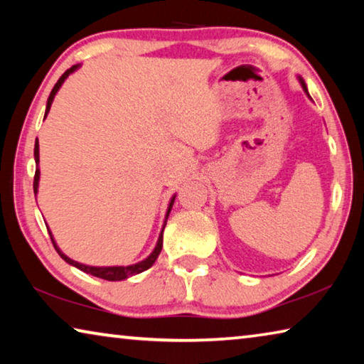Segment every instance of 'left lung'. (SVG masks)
Returning <instances> with one entry per match:
<instances>
[{
	"label": "left lung",
	"instance_id": "1",
	"mask_svg": "<svg viewBox=\"0 0 364 364\" xmlns=\"http://www.w3.org/2000/svg\"><path fill=\"white\" fill-rule=\"evenodd\" d=\"M300 83H301V86H304V90L306 91V86H305V83H304V80H301V78H300ZM306 95H308V91H306Z\"/></svg>",
	"mask_w": 364,
	"mask_h": 364
}]
</instances>
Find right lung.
Segmentation results:
<instances>
[{
	"label": "right lung",
	"mask_w": 364,
	"mask_h": 364,
	"mask_svg": "<svg viewBox=\"0 0 364 364\" xmlns=\"http://www.w3.org/2000/svg\"><path fill=\"white\" fill-rule=\"evenodd\" d=\"M77 67H78V65H72L70 69H67V70L63 73V75H60V78L58 80V83L54 85V88H53V91H51V95H49V97H48V104H46V112H45V117H46V115H48V112H49V107H51L53 100H54V95L58 93V90L60 88V85L64 83V80H65L67 77H69L70 73L77 69ZM38 160H40L38 143H35V162L38 164ZM38 180H40V170L36 168V170H35V178H33V191H35V194H36V191H38ZM173 200H175V197H173V199H171L170 205H168L167 217H165V225H167V218H168V213H170V210H171V205H173ZM165 225H164V228H165ZM48 232H49V230H48ZM49 236H51V232H49ZM51 241H53L54 249L58 250V254H59L60 257H63L67 263L73 264V267H77L78 269L85 271V273L96 276V278H101V279H106V281H122V279H127L128 276H134V274H138V273H143V271L149 269V268L152 267L154 262L157 260V257H159V254H160V250H162L164 230H162V232H160L159 241H157V245H156V249H154L152 254H151L149 257H147L146 260L139 262V263H136V264H130V267H104V268H101V267H88V264H82V263H78V262H73V260H70L69 257L64 255L63 252H60V250L58 249V245H56V242H54L53 236H51Z\"/></svg>",
	"instance_id": "1"
}]
</instances>
